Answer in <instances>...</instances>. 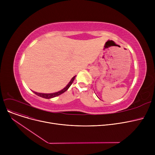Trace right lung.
<instances>
[{
	"label": "right lung",
	"mask_w": 155,
	"mask_h": 155,
	"mask_svg": "<svg viewBox=\"0 0 155 155\" xmlns=\"http://www.w3.org/2000/svg\"><path fill=\"white\" fill-rule=\"evenodd\" d=\"M75 76L73 77L71 80H70V82H69V84L65 87L63 90L58 92H55V93H53V94H42V93H38V92H33L36 95L41 97H43V98H45V99H51V98H53V97H57L58 96L61 94H62L63 93H64V92H66L68 89L69 88V87L71 86V85L72 84L73 82L75 80Z\"/></svg>",
	"instance_id": "obj_1"
}]
</instances>
